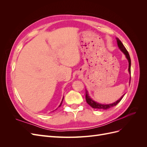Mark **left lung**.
Segmentation results:
<instances>
[{"label": "left lung", "instance_id": "left-lung-1", "mask_svg": "<svg viewBox=\"0 0 147 147\" xmlns=\"http://www.w3.org/2000/svg\"><path fill=\"white\" fill-rule=\"evenodd\" d=\"M117 38V45H118V47L119 49L124 53V55H125L126 59L128 61V63H129L128 72H129V75H130V78H129V83H130V81H131V65L130 56H129V55L127 51L126 50V48L124 47V46L123 45V44L122 43V42L120 41V40L118 38ZM124 94H123L121 97H120V98L118 100L113 102V103H112V104H99V103H98V102H97L94 101V100H92L90 97V96H89L88 91L86 90V100L87 103L93 109H101V110H107V109H109L110 108L113 107H114L115 105H117L119 103V102L121 101V100L122 99V98L123 97Z\"/></svg>", "mask_w": 147, "mask_h": 147}]
</instances>
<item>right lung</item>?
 I'll return each mask as SVG.
<instances>
[{"instance_id": "1", "label": "right lung", "mask_w": 147, "mask_h": 147, "mask_svg": "<svg viewBox=\"0 0 147 147\" xmlns=\"http://www.w3.org/2000/svg\"><path fill=\"white\" fill-rule=\"evenodd\" d=\"M63 99H64V97H63V100H62V101H61V104H60V105H59V107H58V108L59 107H61V104H62V103H63ZM57 109H56V110H57Z\"/></svg>"}]
</instances>
